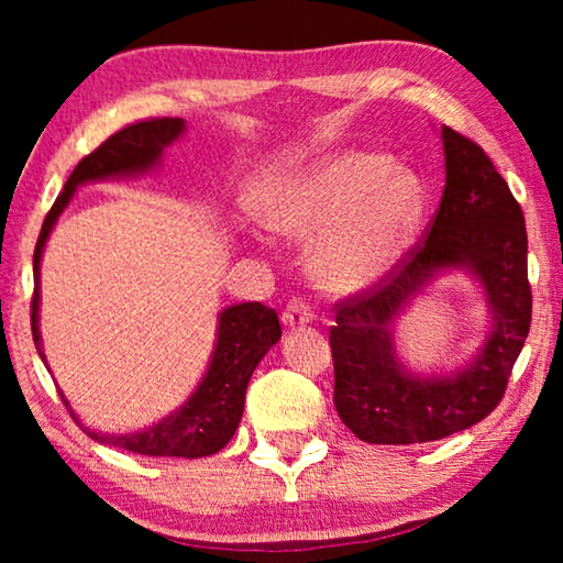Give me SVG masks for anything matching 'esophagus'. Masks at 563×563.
I'll return each mask as SVG.
<instances>
[{"label":"esophagus","mask_w":563,"mask_h":563,"mask_svg":"<svg viewBox=\"0 0 563 563\" xmlns=\"http://www.w3.org/2000/svg\"><path fill=\"white\" fill-rule=\"evenodd\" d=\"M316 320V310L310 308V302H305L302 298H292L283 310V322L288 328H302L308 322Z\"/></svg>","instance_id":"34e87169"}]
</instances>
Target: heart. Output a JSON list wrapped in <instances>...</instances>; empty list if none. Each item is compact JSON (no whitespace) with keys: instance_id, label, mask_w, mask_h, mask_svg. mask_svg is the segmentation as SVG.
I'll return each mask as SVG.
<instances>
[{"instance_id":"b5f03b06","label":"heart","mask_w":563,"mask_h":563,"mask_svg":"<svg viewBox=\"0 0 563 563\" xmlns=\"http://www.w3.org/2000/svg\"><path fill=\"white\" fill-rule=\"evenodd\" d=\"M424 216V190L412 170L373 151H342L318 161L265 206L275 233L312 238V273L322 288L360 290L393 268Z\"/></svg>"}]
</instances>
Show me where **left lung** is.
Returning a JSON list of instances; mask_svg holds the SVG:
<instances>
[{"instance_id": "left-lung-1", "label": "left lung", "mask_w": 563, "mask_h": 563, "mask_svg": "<svg viewBox=\"0 0 563 563\" xmlns=\"http://www.w3.org/2000/svg\"><path fill=\"white\" fill-rule=\"evenodd\" d=\"M446 184L427 235L387 278L342 300L330 330L335 409L369 444H417L462 432L501 402L531 325L527 225L507 180L472 139L442 126ZM466 269L483 283L490 335L470 366L419 378L398 365L391 328L437 272Z\"/></svg>"}]
</instances>
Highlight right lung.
<instances>
[{
  "label": "right lung",
  "mask_w": 563,
  "mask_h": 563,
  "mask_svg": "<svg viewBox=\"0 0 563 563\" xmlns=\"http://www.w3.org/2000/svg\"><path fill=\"white\" fill-rule=\"evenodd\" d=\"M186 131L184 119H146L123 126L121 131L109 136L103 144L84 156L71 170L64 190L56 198L52 211L46 213L40 241L34 247V298H32V338L40 357L42 335H40V263L44 245L49 241V233L56 218L64 213V208L71 203L76 188L91 180H107L121 176H136L156 168L164 148ZM280 322L278 312L265 308L261 302H241L225 308L218 316V338L213 347L211 365L198 383L196 393L188 397L184 407L161 419L158 424L148 430L131 432V434H103L89 430L79 422V417L71 412L76 424L87 432L93 442L119 446L133 454L146 456H186V460H198V456H211L221 452L231 442L238 430V422L243 417L245 389L251 383L253 369L265 357L275 342L280 340ZM64 405L66 397L62 395Z\"/></svg>",
  "instance_id": "1"
}]
</instances>
